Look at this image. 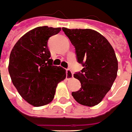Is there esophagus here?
<instances>
[{
    "label": "esophagus",
    "instance_id": "esophagus-1",
    "mask_svg": "<svg viewBox=\"0 0 132 132\" xmlns=\"http://www.w3.org/2000/svg\"><path fill=\"white\" fill-rule=\"evenodd\" d=\"M73 77V72L70 70H67V79H71Z\"/></svg>",
    "mask_w": 132,
    "mask_h": 132
}]
</instances>
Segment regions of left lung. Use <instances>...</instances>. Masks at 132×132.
<instances>
[{
    "label": "left lung",
    "mask_w": 132,
    "mask_h": 132,
    "mask_svg": "<svg viewBox=\"0 0 132 132\" xmlns=\"http://www.w3.org/2000/svg\"><path fill=\"white\" fill-rule=\"evenodd\" d=\"M64 34L75 47L77 59L84 67L74 74L81 88L72 95L82 105L93 106L103 100L117 75L118 61L109 41L92 29L62 28Z\"/></svg>",
    "instance_id": "left-lung-1"
}]
</instances>
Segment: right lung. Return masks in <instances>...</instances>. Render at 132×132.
<instances>
[{
  "mask_svg": "<svg viewBox=\"0 0 132 132\" xmlns=\"http://www.w3.org/2000/svg\"><path fill=\"white\" fill-rule=\"evenodd\" d=\"M60 28L38 27L22 36L14 45L8 72L12 82L25 100L34 106L50 103L56 87L66 78V70L53 65L47 41Z\"/></svg>",
  "mask_w": 132,
  "mask_h": 132,
  "instance_id": "obj_1",
  "label": "right lung"
}]
</instances>
